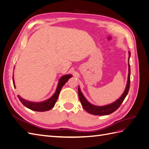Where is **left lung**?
Wrapping results in <instances>:
<instances>
[{"instance_id": "left-lung-1", "label": "left lung", "mask_w": 149, "mask_h": 149, "mask_svg": "<svg viewBox=\"0 0 149 149\" xmlns=\"http://www.w3.org/2000/svg\"><path fill=\"white\" fill-rule=\"evenodd\" d=\"M130 56V52H129V59H128L129 73H128L127 82V84H126L125 89L124 90L123 94L121 95V96L118 99V100H117L114 102L109 104L102 106H98L92 104L91 103H90L85 98L83 94L82 93L81 91L79 86H78V96H79L80 102L81 103V105L83 107L84 109L88 113L93 114V115H97V116L108 115L112 113V112H114L120 107L121 104L124 101L126 96L127 95L129 88H130V67L129 64Z\"/></svg>"}]
</instances>
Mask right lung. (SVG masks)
I'll use <instances>...</instances> for the list:
<instances>
[{"mask_svg": "<svg viewBox=\"0 0 149 149\" xmlns=\"http://www.w3.org/2000/svg\"><path fill=\"white\" fill-rule=\"evenodd\" d=\"M71 74H65L62 76L59 79L58 81V86L56 91L55 93L53 94V95L50 97L48 99V100L43 101L42 102H32L28 100H26L25 99L22 98L19 95H18V97H19V100L20 102L23 104V105L25 106L26 107L29 108V109L35 111H38V112H44L50 110L51 109L55 106V103L58 100V96H59V94L60 93V91L63 86L65 85V84L68 81L70 78L72 77ZM13 86L15 88L14 79H13Z\"/></svg>", "mask_w": 149, "mask_h": 149, "instance_id": "add662e5", "label": "right lung"}]
</instances>
